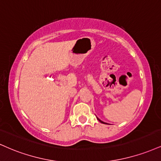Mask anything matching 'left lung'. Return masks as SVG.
Here are the masks:
<instances>
[{
    "mask_svg": "<svg viewBox=\"0 0 161 161\" xmlns=\"http://www.w3.org/2000/svg\"><path fill=\"white\" fill-rule=\"evenodd\" d=\"M97 120H98V121H100V122H101V123H103V124H106V123H104V122H103V121H101V120H100L99 119H98V118H97Z\"/></svg>",
    "mask_w": 161,
    "mask_h": 161,
    "instance_id": "obj_1",
    "label": "left lung"
}]
</instances>
